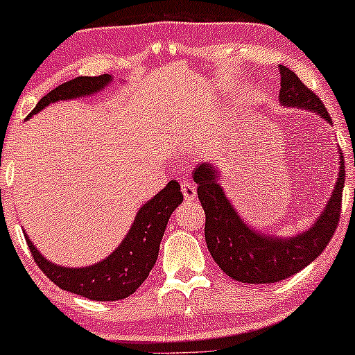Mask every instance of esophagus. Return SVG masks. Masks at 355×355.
<instances>
[{
	"mask_svg": "<svg viewBox=\"0 0 355 355\" xmlns=\"http://www.w3.org/2000/svg\"><path fill=\"white\" fill-rule=\"evenodd\" d=\"M182 192H184V198L187 202L194 200L196 196H198V189H196V185L192 182H184L182 184Z\"/></svg>",
	"mask_w": 355,
	"mask_h": 355,
	"instance_id": "1",
	"label": "esophagus"
}]
</instances>
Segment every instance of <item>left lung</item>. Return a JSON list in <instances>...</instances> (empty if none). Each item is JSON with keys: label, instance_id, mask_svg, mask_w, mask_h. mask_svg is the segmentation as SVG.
<instances>
[{"label": "left lung", "instance_id": "8db88e82", "mask_svg": "<svg viewBox=\"0 0 355 355\" xmlns=\"http://www.w3.org/2000/svg\"><path fill=\"white\" fill-rule=\"evenodd\" d=\"M280 105L320 114L331 123L321 99L280 65ZM340 153V149H338ZM338 178L327 206L307 230L292 237H277L256 230L245 223L220 184V170L213 163H200L192 177L198 184V198L206 213V244L214 263L234 280L242 284H275L292 277L313 263L324 250L338 225L345 166L340 153Z\"/></svg>", "mask_w": 355, "mask_h": 355}]
</instances>
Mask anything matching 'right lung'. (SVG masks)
<instances>
[{"mask_svg": "<svg viewBox=\"0 0 355 355\" xmlns=\"http://www.w3.org/2000/svg\"><path fill=\"white\" fill-rule=\"evenodd\" d=\"M111 82H113V77L108 73L99 75V77L71 78L48 92L32 110L28 118L44 110L51 103L98 94L103 89L108 87ZM182 200H184V194L180 191V184L177 180L168 182L163 191L157 192L155 198L139 207L134 223L120 245L99 263L84 268H68L51 263L32 244L28 235H24L37 266L62 290L77 293L85 299L99 300V302L127 299L149 277V271L153 270L157 259L161 239L166 230L168 220L171 213L180 206Z\"/></svg>", "mask_w": 355, "mask_h": 355, "instance_id": "obj_1", "label": "right lung"}]
</instances>
